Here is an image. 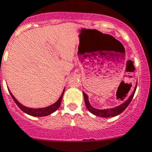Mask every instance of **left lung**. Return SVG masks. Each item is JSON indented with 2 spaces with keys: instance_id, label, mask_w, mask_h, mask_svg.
Returning <instances> with one entry per match:
<instances>
[{
  "instance_id": "obj_1",
  "label": "left lung",
  "mask_w": 152,
  "mask_h": 152,
  "mask_svg": "<svg viewBox=\"0 0 152 152\" xmlns=\"http://www.w3.org/2000/svg\"><path fill=\"white\" fill-rule=\"evenodd\" d=\"M137 86V85H136ZM135 90H136V87L134 88V90L133 94H131V96H130L127 100H126L124 104H121L118 107H116L111 108V109H105V110H99V109H96V108L93 107L91 105H90V102H89V100H88V96L86 95L84 92L83 96H84V100H85V104H86V108L88 109V110L92 113L93 114L96 116H98V117H115V116L118 115L120 113H121L124 110L127 108V107L129 105V104L131 103L132 98H133L134 95Z\"/></svg>"
}]
</instances>
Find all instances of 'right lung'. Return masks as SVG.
Wrapping results in <instances>:
<instances>
[{
  "label": "right lung",
  "instance_id": "right-lung-1",
  "mask_svg": "<svg viewBox=\"0 0 152 152\" xmlns=\"http://www.w3.org/2000/svg\"><path fill=\"white\" fill-rule=\"evenodd\" d=\"M65 89L62 92V95L59 98H58V100H57L55 104H52V105L48 106L47 107H44V108H39V109H33V108H29L27 107H25V106H23L22 104H21L18 101L15 97L12 95V94L11 93V91L9 90V93L11 94V97L13 98L14 101L15 102V104H17L18 106V107L22 110L23 112H25V113H28L29 115L31 116H34V117H44V116H47L51 114L52 113L55 112L56 110L58 109V107H60L61 105V102H62V96H63V94H64Z\"/></svg>",
  "mask_w": 152,
  "mask_h": 152
}]
</instances>
